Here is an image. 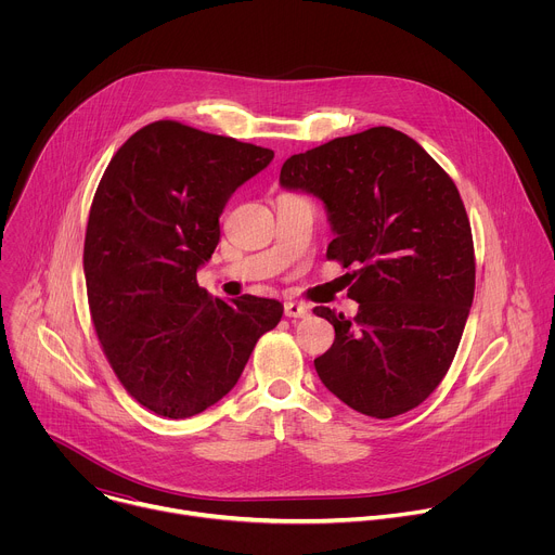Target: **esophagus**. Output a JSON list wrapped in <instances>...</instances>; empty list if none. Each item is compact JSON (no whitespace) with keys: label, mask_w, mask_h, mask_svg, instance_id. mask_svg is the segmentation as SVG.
I'll use <instances>...</instances> for the list:
<instances>
[{"label":"esophagus","mask_w":555,"mask_h":555,"mask_svg":"<svg viewBox=\"0 0 555 555\" xmlns=\"http://www.w3.org/2000/svg\"><path fill=\"white\" fill-rule=\"evenodd\" d=\"M285 315H287V319H307L309 305L298 302V300H289V302H285Z\"/></svg>","instance_id":"1"}]
</instances>
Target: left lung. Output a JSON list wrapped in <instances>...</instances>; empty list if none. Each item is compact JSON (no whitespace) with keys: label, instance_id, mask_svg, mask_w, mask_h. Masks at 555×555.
I'll list each match as a JSON object with an SVG mask.
<instances>
[{"label":"left lung","instance_id":"obj_1","mask_svg":"<svg viewBox=\"0 0 555 555\" xmlns=\"http://www.w3.org/2000/svg\"><path fill=\"white\" fill-rule=\"evenodd\" d=\"M325 204L327 259L351 274L353 321L315 307L336 340L313 360L349 409L388 420L420 406L456 353L474 298V246L454 182L406 133L373 127L285 160L279 178Z\"/></svg>","mask_w":555,"mask_h":555}]
</instances>
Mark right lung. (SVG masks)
Masks as SVG:
<instances>
[{"label": "right lung", "mask_w": 555, "mask_h": 555, "mask_svg": "<svg viewBox=\"0 0 555 555\" xmlns=\"http://www.w3.org/2000/svg\"><path fill=\"white\" fill-rule=\"evenodd\" d=\"M274 151L176 120L135 131L96 189L83 250L94 330L144 409L169 420L217 404L274 330L272 298H210L197 270L219 244V217Z\"/></svg>", "instance_id": "right-lung-1"}]
</instances>
